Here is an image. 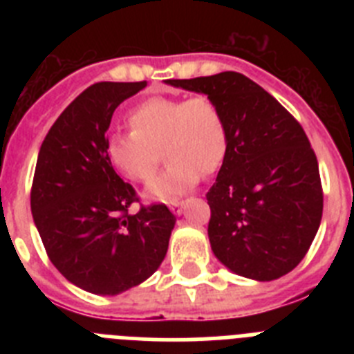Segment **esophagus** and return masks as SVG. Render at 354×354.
I'll return each mask as SVG.
<instances>
[{"label":"esophagus","instance_id":"obj_1","mask_svg":"<svg viewBox=\"0 0 354 354\" xmlns=\"http://www.w3.org/2000/svg\"><path fill=\"white\" fill-rule=\"evenodd\" d=\"M183 207H184V200H174L170 204V211L174 214H183Z\"/></svg>","mask_w":354,"mask_h":354}]
</instances>
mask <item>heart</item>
Segmentation results:
<instances>
[{
    "label": "heart",
    "mask_w": 354,
    "mask_h": 354,
    "mask_svg": "<svg viewBox=\"0 0 354 354\" xmlns=\"http://www.w3.org/2000/svg\"><path fill=\"white\" fill-rule=\"evenodd\" d=\"M127 122L129 133L106 138V159L124 179L147 183L158 170L162 147L168 167L150 183L149 198H175L195 186L198 174L209 177L223 165L227 122L211 97H149L131 109Z\"/></svg>",
    "instance_id": "heart-1"
}]
</instances>
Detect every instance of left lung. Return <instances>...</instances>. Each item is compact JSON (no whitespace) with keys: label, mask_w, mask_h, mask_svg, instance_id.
Wrapping results in <instances>:
<instances>
[{"label":"left lung","mask_w":354,"mask_h":354,"mask_svg":"<svg viewBox=\"0 0 354 354\" xmlns=\"http://www.w3.org/2000/svg\"><path fill=\"white\" fill-rule=\"evenodd\" d=\"M168 83L214 99L227 122V156L205 195L218 261L261 282L292 271L323 218L317 158L299 122L239 72Z\"/></svg>","instance_id":"obj_1"}]
</instances>
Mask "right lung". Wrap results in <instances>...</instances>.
I'll return each instance as SVG.
<instances>
[{
  "label": "right lung",
  "mask_w": 354,
  "mask_h": 354,
  "mask_svg": "<svg viewBox=\"0 0 354 354\" xmlns=\"http://www.w3.org/2000/svg\"><path fill=\"white\" fill-rule=\"evenodd\" d=\"M147 81H102L81 92L44 138L31 184V214L49 261L92 294H120L161 266L175 216L140 202L106 159V131L120 102Z\"/></svg>",
  "instance_id": "right-lung-1"
}]
</instances>
